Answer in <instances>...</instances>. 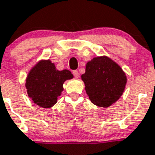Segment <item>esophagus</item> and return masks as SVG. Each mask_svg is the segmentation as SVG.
<instances>
[{
    "label": "esophagus",
    "mask_w": 155,
    "mask_h": 155,
    "mask_svg": "<svg viewBox=\"0 0 155 155\" xmlns=\"http://www.w3.org/2000/svg\"><path fill=\"white\" fill-rule=\"evenodd\" d=\"M73 74H74L75 78H78L79 77V73L78 72V70H74L73 71Z\"/></svg>",
    "instance_id": "obj_1"
}]
</instances>
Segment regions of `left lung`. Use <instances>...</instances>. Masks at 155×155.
<instances>
[{"label":"left lung","mask_w":155,"mask_h":155,"mask_svg":"<svg viewBox=\"0 0 155 155\" xmlns=\"http://www.w3.org/2000/svg\"><path fill=\"white\" fill-rule=\"evenodd\" d=\"M87 95L98 107L108 108L124 91L127 77L121 67L107 56L93 58L81 75Z\"/></svg>","instance_id":"1"}]
</instances>
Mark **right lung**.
Listing matches in <instances>:
<instances>
[{"label":"right lung","mask_w":155,"mask_h":155,"mask_svg":"<svg viewBox=\"0 0 155 155\" xmlns=\"http://www.w3.org/2000/svg\"><path fill=\"white\" fill-rule=\"evenodd\" d=\"M74 78L70 70H58L51 60H41L30 70L26 78L27 92L35 104L45 108L57 103L63 91V83Z\"/></svg>","instance_id":"obj_1"}]
</instances>
